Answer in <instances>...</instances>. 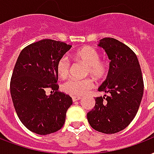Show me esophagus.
Wrapping results in <instances>:
<instances>
[{
  "instance_id": "esophagus-1",
  "label": "esophagus",
  "mask_w": 154,
  "mask_h": 154,
  "mask_svg": "<svg viewBox=\"0 0 154 154\" xmlns=\"http://www.w3.org/2000/svg\"><path fill=\"white\" fill-rule=\"evenodd\" d=\"M81 99V96H72V100L75 102V101L79 100Z\"/></svg>"
}]
</instances>
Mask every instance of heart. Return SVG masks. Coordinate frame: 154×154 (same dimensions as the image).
<instances>
[{"label": "heart", "mask_w": 154, "mask_h": 154, "mask_svg": "<svg viewBox=\"0 0 154 154\" xmlns=\"http://www.w3.org/2000/svg\"><path fill=\"white\" fill-rule=\"evenodd\" d=\"M75 56L87 63V73L91 74L96 79H102L109 71V63L105 59L100 58V53L91 46H83L75 51ZM71 62L67 56L58 58L56 63V73L61 79L66 78L69 73ZM94 87L93 80L90 78H71L62 86L64 92L72 96L85 95Z\"/></svg>", "instance_id": "b5f03b06"}]
</instances>
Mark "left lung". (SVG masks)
Masks as SVG:
<instances>
[{
    "label": "left lung",
    "mask_w": 154,
    "mask_h": 154,
    "mask_svg": "<svg viewBox=\"0 0 154 154\" xmlns=\"http://www.w3.org/2000/svg\"><path fill=\"white\" fill-rule=\"evenodd\" d=\"M99 46L110 59L108 77L98 88L106 94L95 99L87 117L95 130L112 134L125 129L137 115L144 82L137 57L128 46L112 38L101 39Z\"/></svg>",
    "instance_id": "8db88e82"
}]
</instances>
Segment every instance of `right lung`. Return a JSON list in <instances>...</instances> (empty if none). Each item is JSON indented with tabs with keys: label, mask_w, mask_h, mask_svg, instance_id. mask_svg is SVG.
Returning <instances> with one entry per match:
<instances>
[{
	"label": "right lung",
	"mask_w": 154,
	"mask_h": 154,
	"mask_svg": "<svg viewBox=\"0 0 154 154\" xmlns=\"http://www.w3.org/2000/svg\"><path fill=\"white\" fill-rule=\"evenodd\" d=\"M65 42L43 39L21 51L10 80L14 108L29 130L46 135L59 130L72 104L69 95L58 91L56 63L71 49ZM47 89L53 90L50 96Z\"/></svg>",
	"instance_id": "add662e5"
}]
</instances>
